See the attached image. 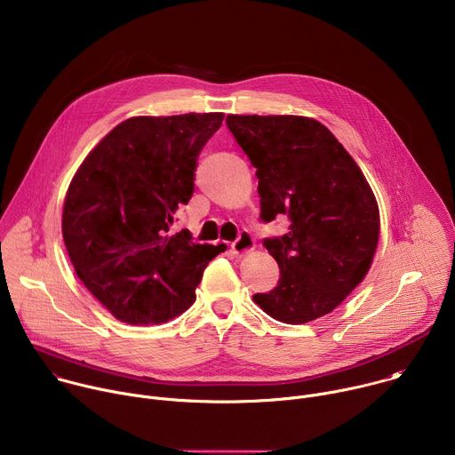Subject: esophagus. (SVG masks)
I'll return each mask as SVG.
<instances>
[{
	"mask_svg": "<svg viewBox=\"0 0 455 455\" xmlns=\"http://www.w3.org/2000/svg\"><path fill=\"white\" fill-rule=\"evenodd\" d=\"M253 237L248 234V232H241L239 235H237V239L232 243V251H234V255H244V253H248L250 250H253Z\"/></svg>",
	"mask_w": 455,
	"mask_h": 455,
	"instance_id": "1",
	"label": "esophagus"
}]
</instances>
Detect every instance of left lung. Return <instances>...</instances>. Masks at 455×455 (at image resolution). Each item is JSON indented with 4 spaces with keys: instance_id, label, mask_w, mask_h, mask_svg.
I'll return each mask as SVG.
<instances>
[{
    "instance_id": "8db88e82",
    "label": "left lung",
    "mask_w": 455,
    "mask_h": 455,
    "mask_svg": "<svg viewBox=\"0 0 455 455\" xmlns=\"http://www.w3.org/2000/svg\"><path fill=\"white\" fill-rule=\"evenodd\" d=\"M257 169L261 220H290L267 237L281 279L253 302L284 323L331 313L367 275L379 237L378 204L363 172L326 125L297 115H228Z\"/></svg>"
}]
</instances>
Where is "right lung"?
<instances>
[{"label": "right lung", "mask_w": 455, "mask_h": 455, "mask_svg": "<svg viewBox=\"0 0 455 455\" xmlns=\"http://www.w3.org/2000/svg\"><path fill=\"white\" fill-rule=\"evenodd\" d=\"M223 113L133 116L77 169L62 207V237L77 277L109 313L139 326L164 323L196 300L209 261L225 244L171 234L194 192L198 155Z\"/></svg>", "instance_id": "right-lung-1"}]
</instances>
